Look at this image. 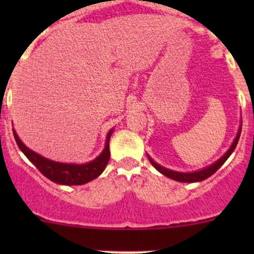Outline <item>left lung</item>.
<instances>
[{"label":"left lung","instance_id":"obj_1","mask_svg":"<svg viewBox=\"0 0 254 254\" xmlns=\"http://www.w3.org/2000/svg\"><path fill=\"white\" fill-rule=\"evenodd\" d=\"M241 129H242V124L240 125V129H238V132H237L236 137H235L234 142H232V145L230 146L229 150L225 152V155L222 156V157H220L216 162L211 163L210 166L201 168V170H199V171H194V172H178V171L170 170V168H166V167H163V166L158 165V163L155 162V161H153L148 155H147V158L150 160L151 165H152L153 167L158 171V172L162 173L163 176L168 177V178L173 179V181L182 182V183H195V182H201V181H204V179L209 178L210 176L214 175V173L216 172V171L219 170V168L221 167L225 162H226L227 158L231 156V153L234 152V150L236 148L238 139H240Z\"/></svg>","mask_w":254,"mask_h":254}]
</instances>
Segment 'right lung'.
<instances>
[{
    "label": "right lung",
    "instance_id": "1",
    "mask_svg": "<svg viewBox=\"0 0 254 254\" xmlns=\"http://www.w3.org/2000/svg\"><path fill=\"white\" fill-rule=\"evenodd\" d=\"M113 130L114 129H111L107 134L106 146H104L103 151L94 160L89 161L87 163H82V165H78V163H63L49 160V158L27 147L22 142V140L19 139L14 129L13 135L20 151L27 156L28 160L47 178L53 181L54 183L64 184V186H82V184L88 183V182L93 181L97 177L101 176L104 168L108 165L109 158H111L109 140H111Z\"/></svg>",
    "mask_w": 254,
    "mask_h": 254
}]
</instances>
